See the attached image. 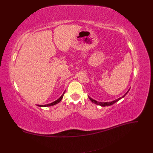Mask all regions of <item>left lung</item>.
<instances>
[{
    "mask_svg": "<svg viewBox=\"0 0 153 153\" xmlns=\"http://www.w3.org/2000/svg\"><path fill=\"white\" fill-rule=\"evenodd\" d=\"M129 90L126 92V94H125L123 96H122V97H121V98H118V99H117V100H114V101H110V102H100V101H98L94 100H93L92 98H91L90 96H89V98L90 99V100L92 101V103H95V104H96V105H100V106H110V105H112L114 104L115 103L117 102L118 101H119V100H121V99L123 98L127 94V93L128 92V91H129Z\"/></svg>",
    "mask_w": 153,
    "mask_h": 153,
    "instance_id": "1",
    "label": "left lung"
}]
</instances>
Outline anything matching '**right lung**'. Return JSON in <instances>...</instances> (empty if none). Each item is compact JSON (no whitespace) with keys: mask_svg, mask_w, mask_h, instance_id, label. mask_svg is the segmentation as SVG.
Returning <instances> with one entry per match:
<instances>
[{"mask_svg":"<svg viewBox=\"0 0 153 153\" xmlns=\"http://www.w3.org/2000/svg\"><path fill=\"white\" fill-rule=\"evenodd\" d=\"M65 91L64 92V93L61 95V96L60 97V98H59L58 100H55V101H53V102H52V103H49V104H47V105H38V106H40V107H45V106H53V105H56V104L59 103L60 102V101H61L62 100V98H63L64 94L65 93Z\"/></svg>","mask_w":153,"mask_h":153,"instance_id":"1","label":"right lung"}]
</instances>
